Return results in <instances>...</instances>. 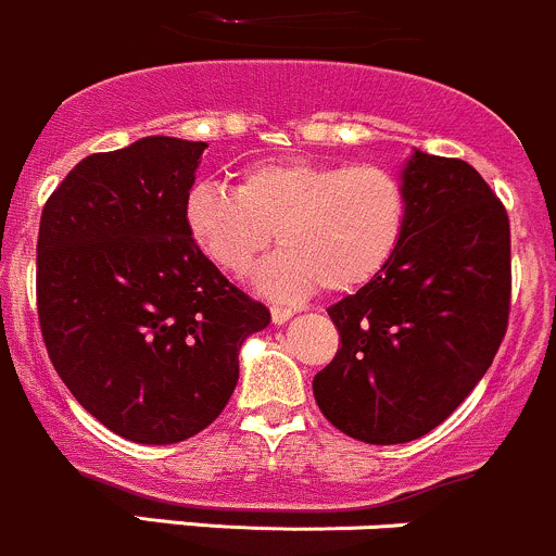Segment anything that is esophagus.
Here are the masks:
<instances>
[{
	"mask_svg": "<svg viewBox=\"0 0 556 556\" xmlns=\"http://www.w3.org/2000/svg\"><path fill=\"white\" fill-rule=\"evenodd\" d=\"M270 313H273V324H286L291 316H294V311L286 305H273Z\"/></svg>",
	"mask_w": 556,
	"mask_h": 556,
	"instance_id": "34e87169",
	"label": "esophagus"
}]
</instances>
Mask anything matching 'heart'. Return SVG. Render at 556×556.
Here are the masks:
<instances>
[{"instance_id": "b5f03b06", "label": "heart", "mask_w": 556, "mask_h": 556, "mask_svg": "<svg viewBox=\"0 0 556 556\" xmlns=\"http://www.w3.org/2000/svg\"><path fill=\"white\" fill-rule=\"evenodd\" d=\"M186 229L229 276H245L273 243L254 286L296 300L321 286L349 294L381 276L410 224V194L394 169L321 159H276L245 167L238 191L205 180L186 197Z\"/></svg>"}]
</instances>
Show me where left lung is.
<instances>
[{
	"label": "left lung",
	"mask_w": 556,
	"mask_h": 556,
	"mask_svg": "<svg viewBox=\"0 0 556 556\" xmlns=\"http://www.w3.org/2000/svg\"><path fill=\"white\" fill-rule=\"evenodd\" d=\"M410 224L387 270L327 307L340 332L313 397L356 441L435 430L492 365L510 313V222L463 159L416 151L403 173Z\"/></svg>",
	"instance_id": "1"
}]
</instances>
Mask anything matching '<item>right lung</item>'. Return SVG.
I'll return each instance as SVG.
<instances>
[{
    "label": "right lung",
    "mask_w": 556,
    "mask_h": 556,
    "mask_svg": "<svg viewBox=\"0 0 556 556\" xmlns=\"http://www.w3.org/2000/svg\"><path fill=\"white\" fill-rule=\"evenodd\" d=\"M205 142L142 137L91 153L48 197L37 316L59 378L135 443H178L218 419L238 351L270 311L197 249L184 207Z\"/></svg>",
    "instance_id": "add662e5"
}]
</instances>
